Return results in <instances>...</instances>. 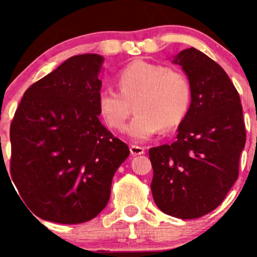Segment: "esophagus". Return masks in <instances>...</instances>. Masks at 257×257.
Returning a JSON list of instances; mask_svg holds the SVG:
<instances>
[{
	"mask_svg": "<svg viewBox=\"0 0 257 257\" xmlns=\"http://www.w3.org/2000/svg\"><path fill=\"white\" fill-rule=\"evenodd\" d=\"M131 153L133 156H140L145 153V149L141 146H137V145H132L131 146Z\"/></svg>",
	"mask_w": 257,
	"mask_h": 257,
	"instance_id": "obj_1",
	"label": "esophagus"
}]
</instances>
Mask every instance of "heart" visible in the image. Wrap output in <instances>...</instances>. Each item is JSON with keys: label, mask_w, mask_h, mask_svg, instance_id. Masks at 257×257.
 I'll use <instances>...</instances> for the list:
<instances>
[{"label": "heart", "mask_w": 257, "mask_h": 257, "mask_svg": "<svg viewBox=\"0 0 257 257\" xmlns=\"http://www.w3.org/2000/svg\"><path fill=\"white\" fill-rule=\"evenodd\" d=\"M119 90L101 88L96 104L100 116L111 129L122 132L135 105L137 116L128 135L145 141L162 128L174 129L182 123L191 106L192 87L187 76L166 65L146 60L132 61L117 76Z\"/></svg>", "instance_id": "obj_1"}]
</instances>
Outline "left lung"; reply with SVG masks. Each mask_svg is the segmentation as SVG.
Segmentation results:
<instances>
[{
	"label": "left lung",
	"instance_id": "1",
	"mask_svg": "<svg viewBox=\"0 0 257 257\" xmlns=\"http://www.w3.org/2000/svg\"><path fill=\"white\" fill-rule=\"evenodd\" d=\"M192 87L191 106L170 145L150 149L156 205L178 219L216 209L237 181L245 125L239 94L228 75L198 49L174 57Z\"/></svg>",
	"mask_w": 257,
	"mask_h": 257
}]
</instances>
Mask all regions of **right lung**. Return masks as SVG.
Here are the masks:
<instances>
[{
    "mask_svg": "<svg viewBox=\"0 0 257 257\" xmlns=\"http://www.w3.org/2000/svg\"><path fill=\"white\" fill-rule=\"evenodd\" d=\"M104 58L79 54L35 82L11 124V174L19 194L42 220L82 223L107 204L126 144L99 119Z\"/></svg>",
    "mask_w": 257,
    "mask_h": 257,
    "instance_id": "add662e5",
    "label": "right lung"
}]
</instances>
